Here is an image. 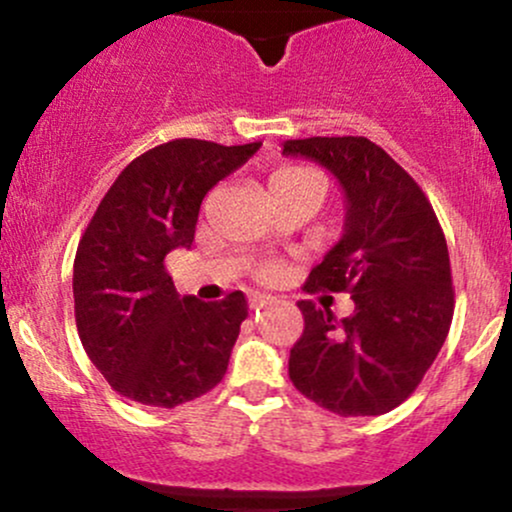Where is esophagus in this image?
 <instances>
[{"mask_svg": "<svg viewBox=\"0 0 512 512\" xmlns=\"http://www.w3.org/2000/svg\"><path fill=\"white\" fill-rule=\"evenodd\" d=\"M274 303V296H269V293H250V308H264V305Z\"/></svg>", "mask_w": 512, "mask_h": 512, "instance_id": "esophagus-1", "label": "esophagus"}]
</instances>
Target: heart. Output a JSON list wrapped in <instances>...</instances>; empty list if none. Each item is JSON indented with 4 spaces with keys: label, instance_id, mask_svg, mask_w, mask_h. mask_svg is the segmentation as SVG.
<instances>
[{
    "label": "heart",
    "instance_id": "obj_1",
    "mask_svg": "<svg viewBox=\"0 0 512 512\" xmlns=\"http://www.w3.org/2000/svg\"><path fill=\"white\" fill-rule=\"evenodd\" d=\"M301 173H313V170H308V168H301V166H286V168H279V170H276V173L272 175V180L291 178V175H301Z\"/></svg>",
    "mask_w": 512,
    "mask_h": 512
}]
</instances>
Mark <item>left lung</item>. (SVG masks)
Listing matches in <instances>:
<instances>
[{"label":"left lung","mask_w":512,"mask_h":512,"mask_svg":"<svg viewBox=\"0 0 512 512\" xmlns=\"http://www.w3.org/2000/svg\"><path fill=\"white\" fill-rule=\"evenodd\" d=\"M286 156L320 163L342 185L339 243L305 289L346 291L354 315L301 301L305 330L291 349L296 390L339 416H380L407 399L448 337V243L431 202L390 154L366 137L284 142Z\"/></svg>","instance_id":"1"}]
</instances>
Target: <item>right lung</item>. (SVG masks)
<instances>
[{"mask_svg": "<svg viewBox=\"0 0 512 512\" xmlns=\"http://www.w3.org/2000/svg\"><path fill=\"white\" fill-rule=\"evenodd\" d=\"M260 146L161 144L134 158L98 204L76 250L74 315L88 358L122 397L173 409L226 375L245 293L216 303L180 296L166 255L190 248L204 195Z\"/></svg>", "mask_w": 512, "mask_h": 512, "instance_id": "1", "label": "right lung"}]
</instances>
